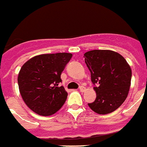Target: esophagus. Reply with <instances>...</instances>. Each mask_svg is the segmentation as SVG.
<instances>
[{"label": "esophagus", "instance_id": "esophagus-1", "mask_svg": "<svg viewBox=\"0 0 147 147\" xmlns=\"http://www.w3.org/2000/svg\"><path fill=\"white\" fill-rule=\"evenodd\" d=\"M79 89H80V92H84V91H85V90H86V88L84 87V86H80Z\"/></svg>", "mask_w": 147, "mask_h": 147}]
</instances>
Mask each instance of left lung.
I'll return each mask as SVG.
<instances>
[{
    "label": "left lung",
    "mask_w": 147,
    "mask_h": 147,
    "mask_svg": "<svg viewBox=\"0 0 147 147\" xmlns=\"http://www.w3.org/2000/svg\"><path fill=\"white\" fill-rule=\"evenodd\" d=\"M91 74L96 98L88 105L99 115L115 111L128 95L132 73L123 56L111 50H92L84 54Z\"/></svg>",
    "instance_id": "left-lung-1"
}]
</instances>
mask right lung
<instances>
[{"instance_id": "obj_1", "label": "right lung", "mask_w": 147, "mask_h": 147, "mask_svg": "<svg viewBox=\"0 0 147 147\" xmlns=\"http://www.w3.org/2000/svg\"><path fill=\"white\" fill-rule=\"evenodd\" d=\"M71 57L70 53L40 55L22 66L17 79L19 90L23 101L35 113L49 116L63 106L67 92L59 86L61 75Z\"/></svg>"}]
</instances>
